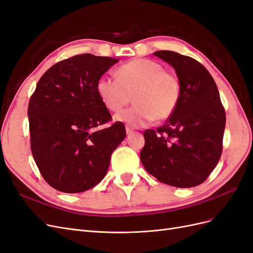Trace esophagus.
<instances>
[{"mask_svg":"<svg viewBox=\"0 0 253 253\" xmlns=\"http://www.w3.org/2000/svg\"><path fill=\"white\" fill-rule=\"evenodd\" d=\"M126 134H131L132 132H134V128H133L132 126H126Z\"/></svg>","mask_w":253,"mask_h":253,"instance_id":"1","label":"esophagus"}]
</instances>
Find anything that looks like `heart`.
<instances>
[{"label": "heart", "instance_id": "heart-1", "mask_svg": "<svg viewBox=\"0 0 253 253\" xmlns=\"http://www.w3.org/2000/svg\"><path fill=\"white\" fill-rule=\"evenodd\" d=\"M117 77L101 76L97 80L96 89L103 105L114 113L120 112L134 96L136 104L118 114V120L141 126L154 119L166 120L177 108L180 100L179 80L156 61H128L118 68Z\"/></svg>", "mask_w": 253, "mask_h": 253}]
</instances>
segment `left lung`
Masks as SVG:
<instances>
[{
  "label": "left lung",
  "mask_w": 253,
  "mask_h": 253,
  "mask_svg": "<svg viewBox=\"0 0 253 253\" xmlns=\"http://www.w3.org/2000/svg\"><path fill=\"white\" fill-rule=\"evenodd\" d=\"M154 56L169 63L180 84V100L163 126L143 132L140 160L160 182L177 188L201 185L223 151L226 113L216 83L195 59L171 50Z\"/></svg>",
  "instance_id": "obj_1"
}]
</instances>
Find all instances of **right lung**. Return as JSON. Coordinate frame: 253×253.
<instances>
[{
	"instance_id": "add662e5",
	"label": "right lung",
	"mask_w": 253,
	"mask_h": 253,
	"mask_svg": "<svg viewBox=\"0 0 253 253\" xmlns=\"http://www.w3.org/2000/svg\"><path fill=\"white\" fill-rule=\"evenodd\" d=\"M118 59L83 53L52 65L40 78L28 104L30 148L50 187L80 193L108 172L111 155L126 138L99 98L97 80Z\"/></svg>"
}]
</instances>
